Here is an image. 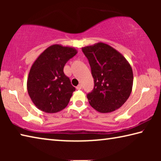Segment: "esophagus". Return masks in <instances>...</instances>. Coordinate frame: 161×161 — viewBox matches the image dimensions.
I'll return each instance as SVG.
<instances>
[{
  "instance_id": "esophagus-1",
  "label": "esophagus",
  "mask_w": 161,
  "mask_h": 161,
  "mask_svg": "<svg viewBox=\"0 0 161 161\" xmlns=\"http://www.w3.org/2000/svg\"><path fill=\"white\" fill-rule=\"evenodd\" d=\"M76 88H77V90H80V89H81V84H79V85L76 87Z\"/></svg>"
}]
</instances>
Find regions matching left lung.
Masks as SVG:
<instances>
[{
  "instance_id": "obj_1",
  "label": "left lung",
  "mask_w": 161,
  "mask_h": 161,
  "mask_svg": "<svg viewBox=\"0 0 161 161\" xmlns=\"http://www.w3.org/2000/svg\"><path fill=\"white\" fill-rule=\"evenodd\" d=\"M90 64L94 87L87 94L89 104L100 113L118 109L131 93V66L122 54L110 45L97 42L82 47Z\"/></svg>"
}]
</instances>
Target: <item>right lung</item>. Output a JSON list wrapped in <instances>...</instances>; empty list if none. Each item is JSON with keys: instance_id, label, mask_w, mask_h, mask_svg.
Segmentation results:
<instances>
[{"instance_id": "1", "label": "right lung", "mask_w": 161, "mask_h": 161, "mask_svg": "<svg viewBox=\"0 0 161 161\" xmlns=\"http://www.w3.org/2000/svg\"><path fill=\"white\" fill-rule=\"evenodd\" d=\"M77 53L72 47L51 45L40 54L30 69L27 89L38 109L57 113L67 107L75 88L64 73V64Z\"/></svg>"}]
</instances>
